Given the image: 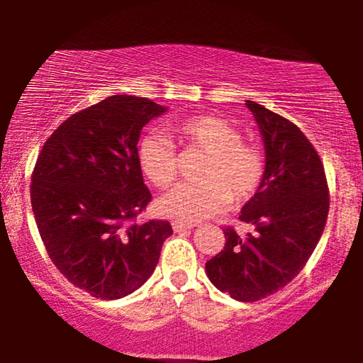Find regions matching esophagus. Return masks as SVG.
<instances>
[{
    "instance_id": "34e87169",
    "label": "esophagus",
    "mask_w": 363,
    "mask_h": 363,
    "mask_svg": "<svg viewBox=\"0 0 363 363\" xmlns=\"http://www.w3.org/2000/svg\"><path fill=\"white\" fill-rule=\"evenodd\" d=\"M172 226H173V231H175V233H182V231H186V230H193V228H195L196 225H195V223L173 221Z\"/></svg>"
}]
</instances>
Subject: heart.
I'll return each mask as SVG.
<instances>
[{"instance_id": "obj_1", "label": "heart", "mask_w": 363, "mask_h": 363, "mask_svg": "<svg viewBox=\"0 0 363 363\" xmlns=\"http://www.w3.org/2000/svg\"><path fill=\"white\" fill-rule=\"evenodd\" d=\"M168 133L178 147L203 152L196 177L158 201L165 216L196 221L225 210L231 200L246 201L255 195L264 177L266 162L259 147L241 140V132L218 116H191L172 122ZM137 160L143 177L153 186L167 190L178 177V158L168 138L150 133L138 142Z\"/></svg>"}]
</instances>
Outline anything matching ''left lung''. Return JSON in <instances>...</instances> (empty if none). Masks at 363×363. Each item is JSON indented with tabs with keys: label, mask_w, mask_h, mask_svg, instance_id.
<instances>
[{
	"label": "left lung",
	"mask_w": 363,
	"mask_h": 363,
	"mask_svg": "<svg viewBox=\"0 0 363 363\" xmlns=\"http://www.w3.org/2000/svg\"><path fill=\"white\" fill-rule=\"evenodd\" d=\"M266 147V170L240 220L255 231L225 226L226 245L206 261L221 292L255 302L289 284L309 261L329 215V186L319 153L301 128L261 104L246 101Z\"/></svg>",
	"instance_id": "8db88e82"
}]
</instances>
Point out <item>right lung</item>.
Returning <instances> with one entry per match:
<instances>
[{
  "label": "right lung",
  "mask_w": 363,
  "mask_h": 363,
  "mask_svg": "<svg viewBox=\"0 0 363 363\" xmlns=\"http://www.w3.org/2000/svg\"><path fill=\"white\" fill-rule=\"evenodd\" d=\"M165 111L145 97H107L64 121L38 155L31 206L44 247L69 282L97 299L137 291L173 233L163 220L137 223L152 200L137 143Z\"/></svg>",
  "instance_id": "right-lung-1"
}]
</instances>
